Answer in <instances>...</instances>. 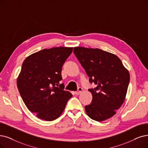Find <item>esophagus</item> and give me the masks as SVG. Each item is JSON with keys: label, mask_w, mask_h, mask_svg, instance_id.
Segmentation results:
<instances>
[{"label": "esophagus", "mask_w": 148, "mask_h": 148, "mask_svg": "<svg viewBox=\"0 0 148 148\" xmlns=\"http://www.w3.org/2000/svg\"><path fill=\"white\" fill-rule=\"evenodd\" d=\"M82 88L81 87H79L78 88V90L75 92V94L76 95H79L82 92Z\"/></svg>", "instance_id": "esophagus-1"}]
</instances>
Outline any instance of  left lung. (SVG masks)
I'll return each mask as SVG.
<instances>
[{"label": "left lung", "instance_id": "1", "mask_svg": "<svg viewBox=\"0 0 148 148\" xmlns=\"http://www.w3.org/2000/svg\"><path fill=\"white\" fill-rule=\"evenodd\" d=\"M73 53L96 87L88 89L92 103L85 106L87 115L97 121L107 120L123 104L130 81L128 70L116 55L99 49L74 47Z\"/></svg>", "mask_w": 148, "mask_h": 148}]
</instances>
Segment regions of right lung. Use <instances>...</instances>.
I'll list each match as a JSON object with an SVG mask.
<instances>
[{
  "instance_id": "1",
  "label": "right lung",
  "mask_w": 148,
  "mask_h": 148,
  "mask_svg": "<svg viewBox=\"0 0 148 148\" xmlns=\"http://www.w3.org/2000/svg\"><path fill=\"white\" fill-rule=\"evenodd\" d=\"M73 47H53L28 56L17 79L19 93L28 110L45 121L57 119L72 95L64 90L61 71Z\"/></svg>"
}]
</instances>
